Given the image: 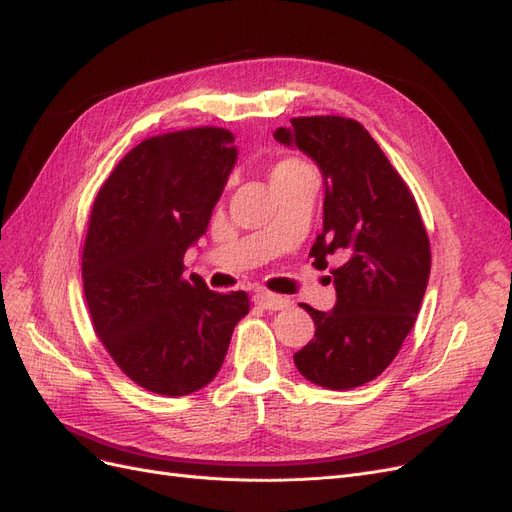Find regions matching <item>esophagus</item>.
<instances>
[{
  "instance_id": "esophagus-1",
  "label": "esophagus",
  "mask_w": 512,
  "mask_h": 512,
  "mask_svg": "<svg viewBox=\"0 0 512 512\" xmlns=\"http://www.w3.org/2000/svg\"><path fill=\"white\" fill-rule=\"evenodd\" d=\"M255 304L261 306L263 310H285L289 306V299L282 297V295H274V293H257L255 295Z\"/></svg>"
}]
</instances>
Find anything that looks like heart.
I'll return each instance as SVG.
<instances>
[{
	"mask_svg": "<svg viewBox=\"0 0 512 512\" xmlns=\"http://www.w3.org/2000/svg\"><path fill=\"white\" fill-rule=\"evenodd\" d=\"M304 166H306V164H301V162L295 160V158L280 160V162L274 166V170H272V179H278V177H285V175H289V173H295V170L304 168Z\"/></svg>",
	"mask_w": 512,
	"mask_h": 512,
	"instance_id": "heart-1",
	"label": "heart"
}]
</instances>
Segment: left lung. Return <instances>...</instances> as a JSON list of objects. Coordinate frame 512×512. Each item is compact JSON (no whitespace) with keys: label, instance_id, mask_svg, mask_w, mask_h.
<instances>
[{"label":"left lung","instance_id":"obj_1","mask_svg":"<svg viewBox=\"0 0 512 512\" xmlns=\"http://www.w3.org/2000/svg\"><path fill=\"white\" fill-rule=\"evenodd\" d=\"M274 139L312 158L325 179L323 232L310 251L329 257L337 301L331 312L304 308L314 339L293 354L316 386H363L394 361L420 312L430 276V242L418 204L386 154L356 120L293 118Z\"/></svg>","mask_w":512,"mask_h":512}]
</instances>
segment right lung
Here are the masks:
<instances>
[{"label":"right lung","mask_w":512,"mask_h":512,"mask_svg":"<svg viewBox=\"0 0 512 512\" xmlns=\"http://www.w3.org/2000/svg\"><path fill=\"white\" fill-rule=\"evenodd\" d=\"M238 158L234 135L204 126L139 143L94 200L82 278L92 325L141 388L185 396L223 365L244 291L215 293L183 278V257L206 232Z\"/></svg>","instance_id":"1"}]
</instances>
